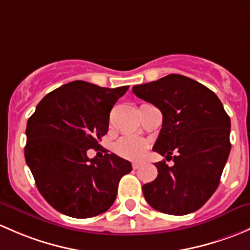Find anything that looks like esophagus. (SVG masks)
I'll use <instances>...</instances> for the list:
<instances>
[{"label":"esophagus","mask_w":250,"mask_h":250,"mask_svg":"<svg viewBox=\"0 0 250 250\" xmlns=\"http://www.w3.org/2000/svg\"><path fill=\"white\" fill-rule=\"evenodd\" d=\"M141 166H142V163H132V167H133V169L140 168Z\"/></svg>","instance_id":"esophagus-1"}]
</instances>
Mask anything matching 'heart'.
Listing matches in <instances>:
<instances>
[{"label":"heart","instance_id":"obj_1","mask_svg":"<svg viewBox=\"0 0 250 250\" xmlns=\"http://www.w3.org/2000/svg\"><path fill=\"white\" fill-rule=\"evenodd\" d=\"M148 150V143L141 137L127 135L119 140L115 144V151L120 156L130 160H138L143 158Z\"/></svg>","mask_w":250,"mask_h":250}]
</instances>
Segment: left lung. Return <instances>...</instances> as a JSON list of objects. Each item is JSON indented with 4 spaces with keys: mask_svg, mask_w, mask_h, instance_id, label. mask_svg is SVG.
Instances as JSON below:
<instances>
[{
    "mask_svg": "<svg viewBox=\"0 0 250 250\" xmlns=\"http://www.w3.org/2000/svg\"><path fill=\"white\" fill-rule=\"evenodd\" d=\"M132 92L163 113L153 150L174 163L155 164L158 177L142 187L144 199L166 214L195 212L217 190L230 154L228 113L212 90L182 74L135 85Z\"/></svg>",
    "mask_w": 250,
    "mask_h": 250,
    "instance_id": "1",
    "label": "left lung"
}]
</instances>
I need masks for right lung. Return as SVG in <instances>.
Masks as SVG:
<instances>
[{"mask_svg":"<svg viewBox=\"0 0 250 250\" xmlns=\"http://www.w3.org/2000/svg\"><path fill=\"white\" fill-rule=\"evenodd\" d=\"M127 89L71 82L45 95L27 120L25 160L41 195L62 214L84 219L106 212L122 177L132 171L113 153L86 155L100 146L110 110Z\"/></svg>","mask_w":250,"mask_h":250,"instance_id":"1","label":"right lung"}]
</instances>
